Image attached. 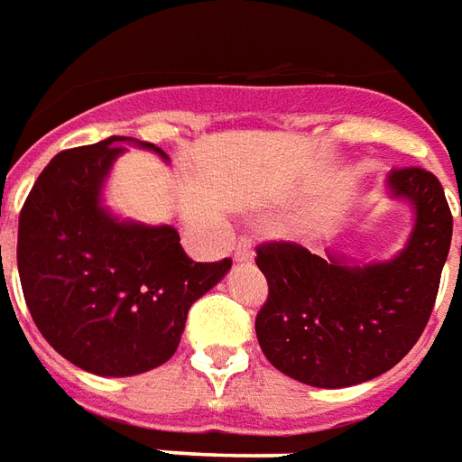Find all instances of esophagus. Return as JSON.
I'll return each mask as SVG.
<instances>
[{
    "label": "esophagus",
    "instance_id": "1",
    "mask_svg": "<svg viewBox=\"0 0 462 462\" xmlns=\"http://www.w3.org/2000/svg\"><path fill=\"white\" fill-rule=\"evenodd\" d=\"M234 258L236 261H251L254 258V241L248 236L238 238V244L234 248Z\"/></svg>",
    "mask_w": 462,
    "mask_h": 462
}]
</instances>
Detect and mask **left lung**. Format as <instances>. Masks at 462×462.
Here are the masks:
<instances>
[{
    "mask_svg": "<svg viewBox=\"0 0 462 462\" xmlns=\"http://www.w3.org/2000/svg\"><path fill=\"white\" fill-rule=\"evenodd\" d=\"M389 187L416 208L409 245L389 263L345 265L292 241L255 248L268 281L255 315L258 345L298 382L319 389L369 382L399 365L429 325L453 214L439 177L423 167H396Z\"/></svg>",
    "mask_w": 462,
    "mask_h": 462,
    "instance_id": "obj_1",
    "label": "left lung"
}]
</instances>
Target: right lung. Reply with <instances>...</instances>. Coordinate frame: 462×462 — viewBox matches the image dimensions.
<instances>
[{"instance_id":"add662e5","label":"right lung","mask_w":462,"mask_h":462,"mask_svg":"<svg viewBox=\"0 0 462 462\" xmlns=\"http://www.w3.org/2000/svg\"><path fill=\"white\" fill-rule=\"evenodd\" d=\"M123 140L56 154L23 201L16 241L23 300L39 332L70 365L100 376L164 365L191 302L231 268V258L194 263L171 226L123 224L97 207Z\"/></svg>"}]
</instances>
